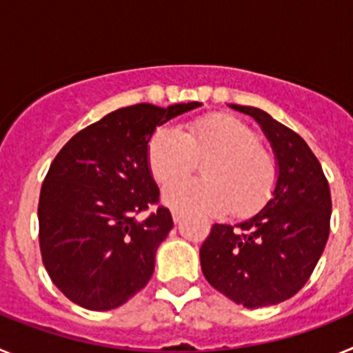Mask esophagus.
<instances>
[{"instance_id":"obj_1","label":"esophagus","mask_w":353,"mask_h":353,"mask_svg":"<svg viewBox=\"0 0 353 353\" xmlns=\"http://www.w3.org/2000/svg\"><path fill=\"white\" fill-rule=\"evenodd\" d=\"M173 221H174V224H179L180 221H182V215H180L179 212H173Z\"/></svg>"}]
</instances>
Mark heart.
<instances>
[{
    "mask_svg": "<svg viewBox=\"0 0 353 353\" xmlns=\"http://www.w3.org/2000/svg\"><path fill=\"white\" fill-rule=\"evenodd\" d=\"M148 170L155 182L170 183L205 161L201 181L171 183L162 201L185 215L245 217L260 210L276 187V162L245 123L228 114L191 121L182 129H159L148 141Z\"/></svg>",
    "mask_w": 353,
    "mask_h": 353,
    "instance_id": "obj_1",
    "label": "heart"
}]
</instances>
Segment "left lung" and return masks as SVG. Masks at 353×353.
<instances>
[{
	"label": "left lung",
	"mask_w": 353,
	"mask_h": 353,
	"mask_svg": "<svg viewBox=\"0 0 353 353\" xmlns=\"http://www.w3.org/2000/svg\"><path fill=\"white\" fill-rule=\"evenodd\" d=\"M230 108L254 118L269 139L276 187L252 217L214 224L199 260L217 292L254 310L293 297L307 283L329 239L332 201L320 162L297 132L258 108Z\"/></svg>",
	"instance_id": "8db88e82"
}]
</instances>
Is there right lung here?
I'll return each mask as SVG.
<instances>
[{"instance_id": "add662e5", "label": "right lung", "mask_w": 353, "mask_h": 353, "mask_svg": "<svg viewBox=\"0 0 353 353\" xmlns=\"http://www.w3.org/2000/svg\"><path fill=\"white\" fill-rule=\"evenodd\" d=\"M199 105L120 108L79 130L54 157L40 191V252L52 283L74 304L114 310L150 281L173 217L159 207L136 219L159 201L148 141L159 125Z\"/></svg>"}]
</instances>
